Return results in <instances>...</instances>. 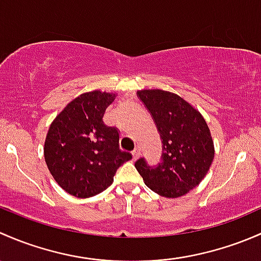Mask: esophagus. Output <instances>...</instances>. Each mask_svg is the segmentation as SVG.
Listing matches in <instances>:
<instances>
[{
	"label": "esophagus",
	"mask_w": 261,
	"mask_h": 261,
	"mask_svg": "<svg viewBox=\"0 0 261 261\" xmlns=\"http://www.w3.org/2000/svg\"><path fill=\"white\" fill-rule=\"evenodd\" d=\"M139 154H141V149H139V148H134L133 152H132V155H133V160H137V158L139 157Z\"/></svg>",
	"instance_id": "esophagus-1"
}]
</instances>
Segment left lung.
I'll return each instance as SVG.
<instances>
[{"mask_svg": "<svg viewBox=\"0 0 261 261\" xmlns=\"http://www.w3.org/2000/svg\"><path fill=\"white\" fill-rule=\"evenodd\" d=\"M137 95L160 133L162 162L150 167L139 158L134 166L153 192L168 198L181 197L198 186L214 161L207 123L189 101L171 91L143 89Z\"/></svg>", "mask_w": 261, "mask_h": 261, "instance_id": "1", "label": "left lung"}]
</instances>
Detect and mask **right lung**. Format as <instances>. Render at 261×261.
I'll return each mask as SVG.
<instances>
[{"label":"right lung","mask_w":261,"mask_h":261,"mask_svg":"<svg viewBox=\"0 0 261 261\" xmlns=\"http://www.w3.org/2000/svg\"><path fill=\"white\" fill-rule=\"evenodd\" d=\"M115 94L93 90L72 99L50 124L45 162L54 179L69 195L88 198L114 181L118 168L132 154L119 149V132L104 124Z\"/></svg>","instance_id":"obj_1"}]
</instances>
